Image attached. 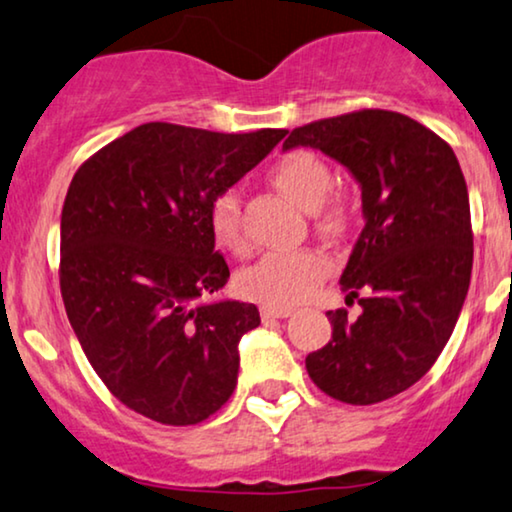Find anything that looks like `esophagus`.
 Returning a JSON list of instances; mask_svg holds the SVG:
<instances>
[{
	"instance_id": "esophagus-1",
	"label": "esophagus",
	"mask_w": 512,
	"mask_h": 512,
	"mask_svg": "<svg viewBox=\"0 0 512 512\" xmlns=\"http://www.w3.org/2000/svg\"><path fill=\"white\" fill-rule=\"evenodd\" d=\"M260 313L264 320H274V318H288L292 309L290 306H262Z\"/></svg>"
}]
</instances>
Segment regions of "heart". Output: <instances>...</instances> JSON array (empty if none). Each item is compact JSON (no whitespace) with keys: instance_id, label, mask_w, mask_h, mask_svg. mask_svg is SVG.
Masks as SVG:
<instances>
[{"instance_id":"obj_1","label":"heart","mask_w":512,"mask_h":512,"mask_svg":"<svg viewBox=\"0 0 512 512\" xmlns=\"http://www.w3.org/2000/svg\"><path fill=\"white\" fill-rule=\"evenodd\" d=\"M271 182L295 206L316 215L320 229L327 234L342 231L344 206L339 199L327 196L332 189V170L318 154L295 149L281 156L271 168ZM208 222L217 245L227 250H243L241 201L234 192L217 196L210 206ZM330 269L332 260L316 248L267 252L238 274V290L248 299L267 306H292L309 297Z\"/></svg>"}]
</instances>
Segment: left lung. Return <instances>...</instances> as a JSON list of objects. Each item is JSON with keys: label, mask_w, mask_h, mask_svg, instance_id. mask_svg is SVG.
I'll return each mask as SVG.
<instances>
[{"label": "left lung", "mask_w": 512, "mask_h": 512, "mask_svg": "<svg viewBox=\"0 0 512 512\" xmlns=\"http://www.w3.org/2000/svg\"><path fill=\"white\" fill-rule=\"evenodd\" d=\"M320 149L360 185L363 220L339 285L363 313L327 311L332 339L306 356L320 391L349 405L403 393L452 337L473 269L468 187L456 154L419 121L360 109L299 126L283 142Z\"/></svg>", "instance_id": "left-lung-1"}]
</instances>
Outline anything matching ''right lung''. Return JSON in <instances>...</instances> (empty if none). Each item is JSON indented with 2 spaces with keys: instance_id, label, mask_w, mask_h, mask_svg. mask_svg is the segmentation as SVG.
Instances as JSON below:
<instances>
[{
  "instance_id": "add662e5",
  "label": "right lung",
  "mask_w": 512,
  "mask_h": 512,
  "mask_svg": "<svg viewBox=\"0 0 512 512\" xmlns=\"http://www.w3.org/2000/svg\"><path fill=\"white\" fill-rule=\"evenodd\" d=\"M152 121L93 154L60 217V292L88 363L126 407L189 426L227 403L255 304L213 299L229 267L210 234L217 196L285 138Z\"/></svg>"
}]
</instances>
